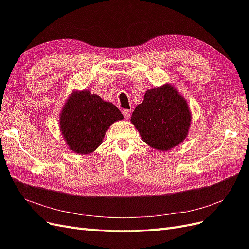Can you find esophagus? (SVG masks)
<instances>
[{
  "label": "esophagus",
  "mask_w": 249,
  "mask_h": 249,
  "mask_svg": "<svg viewBox=\"0 0 249 249\" xmlns=\"http://www.w3.org/2000/svg\"><path fill=\"white\" fill-rule=\"evenodd\" d=\"M122 114L124 115L125 119H129V118H130V115H131V111L128 110V109H124V110H122Z\"/></svg>",
  "instance_id": "34e87169"
}]
</instances>
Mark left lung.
Instances as JSON below:
<instances>
[{
  "label": "left lung",
  "instance_id": "1",
  "mask_svg": "<svg viewBox=\"0 0 249 249\" xmlns=\"http://www.w3.org/2000/svg\"><path fill=\"white\" fill-rule=\"evenodd\" d=\"M130 121L146 144L167 151L188 136L192 113L187 100L178 89L171 84H164L147 89Z\"/></svg>",
  "mask_w": 249,
  "mask_h": 249
}]
</instances>
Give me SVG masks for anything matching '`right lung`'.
Instances as JSON below:
<instances>
[{"instance_id":"right-lung-1","label":"right lung","mask_w":249,"mask_h":249,"mask_svg":"<svg viewBox=\"0 0 249 249\" xmlns=\"http://www.w3.org/2000/svg\"><path fill=\"white\" fill-rule=\"evenodd\" d=\"M123 118L115 105L98 95L88 89L73 90L60 112L59 129L71 150L89 154L102 144L110 126Z\"/></svg>"}]
</instances>
